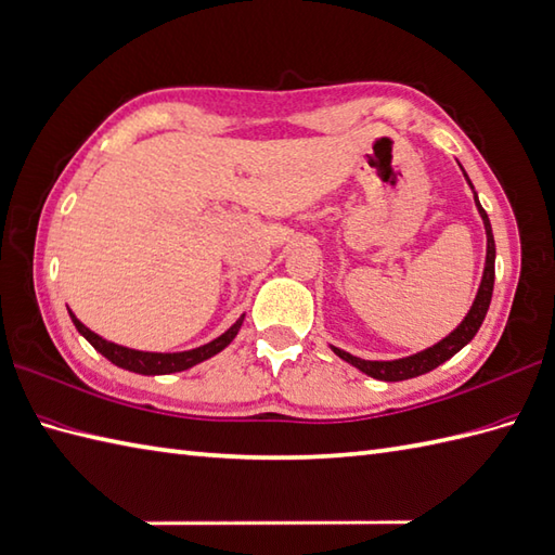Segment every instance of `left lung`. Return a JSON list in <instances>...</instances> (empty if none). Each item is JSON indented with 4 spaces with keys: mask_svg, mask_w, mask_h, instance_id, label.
<instances>
[{
    "mask_svg": "<svg viewBox=\"0 0 555 555\" xmlns=\"http://www.w3.org/2000/svg\"><path fill=\"white\" fill-rule=\"evenodd\" d=\"M463 175H466V172H463ZM466 179H468V175H466ZM468 184H470V179H468ZM470 189H473V184H470ZM475 203H478V210L482 215V222H485V229H487V262H485V274H482L478 298H475L470 312L466 314V319L461 321L459 328L454 333H449L444 340L428 347V350H423L418 354H411V357H404V359H395V362H366V359L352 357L350 352L338 350V347H333V352H336L340 359H345L347 364H352L359 371H364L366 376H371V378L395 383V380L416 378V376H423V373L437 369L440 364H444L447 359H452L461 350V347H466L475 338V333H478V328L482 326V321L487 317L489 302H492V293H494V257H496L492 224H489V217L482 210L478 196H475Z\"/></svg>",
    "mask_w": 555,
    "mask_h": 555,
    "instance_id": "obj_1",
    "label": "left lung"
}]
</instances>
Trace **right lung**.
Segmentation results:
<instances>
[{
  "label": "right lung",
  "mask_w": 555,
  "mask_h": 555,
  "mask_svg": "<svg viewBox=\"0 0 555 555\" xmlns=\"http://www.w3.org/2000/svg\"><path fill=\"white\" fill-rule=\"evenodd\" d=\"M73 324L75 328L82 333V336L89 340V345L94 347L96 352H101L103 357L113 362L115 366L127 369V371H134V373H144V376H160V373H175V371H184L191 369L193 364H201L203 359H210L212 354L222 352L224 347L236 338V333L243 324V317L236 321L234 326H231L227 333H222L217 340L196 347V350H189V352H172V354H160V352H139V350H130V347H120L115 343H108L99 338L96 333L89 331L85 324H80L73 314Z\"/></svg>",
  "instance_id": "add662e5"
}]
</instances>
